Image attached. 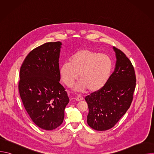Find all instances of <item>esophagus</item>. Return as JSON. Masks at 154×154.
Segmentation results:
<instances>
[{"label": "esophagus", "mask_w": 154, "mask_h": 154, "mask_svg": "<svg viewBox=\"0 0 154 154\" xmlns=\"http://www.w3.org/2000/svg\"><path fill=\"white\" fill-rule=\"evenodd\" d=\"M83 99V97L82 96H80V95H78L77 96V97H76V100L77 101H80V100H82Z\"/></svg>", "instance_id": "34e87169"}]
</instances>
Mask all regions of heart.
I'll return each instance as SVG.
<instances>
[{
    "label": "heart",
    "instance_id": "heart-1",
    "mask_svg": "<svg viewBox=\"0 0 154 154\" xmlns=\"http://www.w3.org/2000/svg\"><path fill=\"white\" fill-rule=\"evenodd\" d=\"M113 62L109 56L90 49L78 50L71 57L69 63L60 67L59 72L63 82L68 86L80 80L75 90L97 92L102 89L110 78Z\"/></svg>",
    "mask_w": 154,
    "mask_h": 154
}]
</instances>
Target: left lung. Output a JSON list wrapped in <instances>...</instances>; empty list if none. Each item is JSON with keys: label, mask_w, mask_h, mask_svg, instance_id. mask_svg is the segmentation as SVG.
<instances>
[{"label": "left lung", "mask_w": 154, "mask_h": 154, "mask_svg": "<svg viewBox=\"0 0 154 154\" xmlns=\"http://www.w3.org/2000/svg\"><path fill=\"white\" fill-rule=\"evenodd\" d=\"M113 49L116 57L114 72L102 89L85 99L89 109L87 123L98 131L115 126L129 108L135 89L132 64L121 50L115 47Z\"/></svg>", "instance_id": "left-lung-1"}]
</instances>
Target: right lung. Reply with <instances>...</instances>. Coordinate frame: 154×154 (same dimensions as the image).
Instances as JSON below:
<instances>
[{"label": "right lung", "instance_id": "add662e5", "mask_svg": "<svg viewBox=\"0 0 154 154\" xmlns=\"http://www.w3.org/2000/svg\"><path fill=\"white\" fill-rule=\"evenodd\" d=\"M62 44L46 42L32 50L20 69L18 88L25 109L39 128L52 130L63 122L69 102L60 83L59 58Z\"/></svg>", "mask_w": 154, "mask_h": 154}]
</instances>
